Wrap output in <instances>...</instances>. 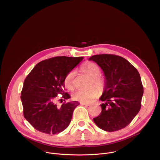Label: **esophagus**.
Listing matches in <instances>:
<instances>
[{"label":"esophagus","instance_id":"obj_1","mask_svg":"<svg viewBox=\"0 0 160 160\" xmlns=\"http://www.w3.org/2000/svg\"><path fill=\"white\" fill-rule=\"evenodd\" d=\"M80 104H82V105H85V106H90V103H87V102H81Z\"/></svg>","mask_w":160,"mask_h":160}]
</instances>
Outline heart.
Returning <instances> with one entry per match:
<instances>
[{
    "instance_id": "b5f03b06",
    "label": "heart",
    "mask_w": 160,
    "mask_h": 160,
    "mask_svg": "<svg viewBox=\"0 0 160 160\" xmlns=\"http://www.w3.org/2000/svg\"><path fill=\"white\" fill-rule=\"evenodd\" d=\"M80 70L91 77V85H96L99 89L102 90L106 86V80L99 75L101 70L99 67L95 63L87 62L80 66ZM75 72L72 70L68 73L64 79V85L68 90L73 89L74 87V78ZM92 87L88 89H78L73 94V98L82 102H90L99 94V89Z\"/></svg>"
}]
</instances>
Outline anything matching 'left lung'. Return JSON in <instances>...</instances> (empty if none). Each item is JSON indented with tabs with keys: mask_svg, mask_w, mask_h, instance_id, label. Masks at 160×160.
I'll return each instance as SVG.
<instances>
[{
	"mask_svg": "<svg viewBox=\"0 0 160 160\" xmlns=\"http://www.w3.org/2000/svg\"><path fill=\"white\" fill-rule=\"evenodd\" d=\"M88 59L101 67L106 83L100 98L102 111L93 119L94 123L109 132L126 127L141 107L144 88L139 73L130 62L119 56L99 54Z\"/></svg>",
	"mask_w": 160,
	"mask_h": 160,
	"instance_id": "8db88e82",
	"label": "left lung"
}]
</instances>
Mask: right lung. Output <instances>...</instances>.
<instances>
[{
  "label": "right lung",
  "instance_id": "add662e5",
  "mask_svg": "<svg viewBox=\"0 0 160 160\" xmlns=\"http://www.w3.org/2000/svg\"><path fill=\"white\" fill-rule=\"evenodd\" d=\"M83 57L57 56L40 61L26 77L21 92L23 115L36 130L47 134L62 132L69 125L78 101L55 104L57 96L68 99L64 79Z\"/></svg>",
  "mask_w": 160,
  "mask_h": 160
}]
</instances>
